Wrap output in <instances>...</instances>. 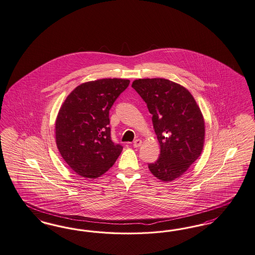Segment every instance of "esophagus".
<instances>
[{
	"label": "esophagus",
	"mask_w": 255,
	"mask_h": 255,
	"mask_svg": "<svg viewBox=\"0 0 255 255\" xmlns=\"http://www.w3.org/2000/svg\"><path fill=\"white\" fill-rule=\"evenodd\" d=\"M141 144H142V141L140 140V139H135L134 141H133V147L134 148H138V147H140L141 146Z\"/></svg>",
	"instance_id": "esophagus-1"
}]
</instances>
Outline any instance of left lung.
I'll use <instances>...</instances> for the list:
<instances>
[{"label":"left lung","instance_id":"1","mask_svg":"<svg viewBox=\"0 0 255 255\" xmlns=\"http://www.w3.org/2000/svg\"><path fill=\"white\" fill-rule=\"evenodd\" d=\"M132 87L146 102L160 145L159 158L149 170L164 182L180 177L200 156L205 141V123L193 95L176 82L138 79Z\"/></svg>","mask_w":255,"mask_h":255}]
</instances>
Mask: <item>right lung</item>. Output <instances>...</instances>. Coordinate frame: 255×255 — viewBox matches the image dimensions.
Returning a JSON list of instances; mask_svg holds the SVG:
<instances>
[{
    "instance_id": "right-lung-1",
    "label": "right lung",
    "mask_w": 255,
    "mask_h": 255,
    "mask_svg": "<svg viewBox=\"0 0 255 255\" xmlns=\"http://www.w3.org/2000/svg\"><path fill=\"white\" fill-rule=\"evenodd\" d=\"M129 83L123 79L84 82L61 105L55 124L57 147L64 161L82 177H100L123 151V146L111 139L109 110Z\"/></svg>"
}]
</instances>
